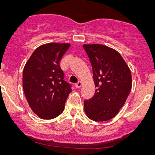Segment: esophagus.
Instances as JSON below:
<instances>
[{"label":"esophagus","mask_w":155,"mask_h":155,"mask_svg":"<svg viewBox=\"0 0 155 155\" xmlns=\"http://www.w3.org/2000/svg\"><path fill=\"white\" fill-rule=\"evenodd\" d=\"M81 86H82V82H78L75 84V87L76 88H80Z\"/></svg>","instance_id":"1"}]
</instances>
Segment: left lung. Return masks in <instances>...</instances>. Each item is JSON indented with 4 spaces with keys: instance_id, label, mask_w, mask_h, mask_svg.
I'll use <instances>...</instances> for the list:
<instances>
[{
    "instance_id": "8db88e82",
    "label": "left lung",
    "mask_w": 155,
    "mask_h": 155,
    "mask_svg": "<svg viewBox=\"0 0 155 155\" xmlns=\"http://www.w3.org/2000/svg\"><path fill=\"white\" fill-rule=\"evenodd\" d=\"M90 58L96 91L84 101L87 116L94 121H106L117 115L132 87L130 69L119 53L102 44H84Z\"/></svg>"
}]
</instances>
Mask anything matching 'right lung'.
<instances>
[{"instance_id": "obj_1", "label": "right lung", "mask_w": 155, "mask_h": 155, "mask_svg": "<svg viewBox=\"0 0 155 155\" xmlns=\"http://www.w3.org/2000/svg\"><path fill=\"white\" fill-rule=\"evenodd\" d=\"M69 47L70 44H44L32 53L25 65L23 90L31 110L42 119L60 115L72 91L59 64Z\"/></svg>"}]
</instances>
